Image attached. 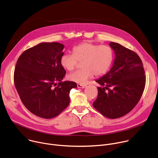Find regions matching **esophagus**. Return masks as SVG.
Wrapping results in <instances>:
<instances>
[{
    "mask_svg": "<svg viewBox=\"0 0 158 158\" xmlns=\"http://www.w3.org/2000/svg\"><path fill=\"white\" fill-rule=\"evenodd\" d=\"M77 87L79 88H85L87 85H84V84H77Z\"/></svg>",
    "mask_w": 158,
    "mask_h": 158,
    "instance_id": "34e87169",
    "label": "esophagus"
}]
</instances>
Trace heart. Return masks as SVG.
<instances>
[{"instance_id": "1", "label": "heart", "mask_w": 158, "mask_h": 158, "mask_svg": "<svg viewBox=\"0 0 158 158\" xmlns=\"http://www.w3.org/2000/svg\"><path fill=\"white\" fill-rule=\"evenodd\" d=\"M114 52L107 45H99L89 42L81 43L73 49V54L65 53L60 60L62 67L68 71H73L78 62H82L81 70L67 76L69 81L85 84L94 75L105 74L113 61Z\"/></svg>"}]
</instances>
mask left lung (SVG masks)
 Segmentation results:
<instances>
[{"label": "left lung", "instance_id": "8db88e82", "mask_svg": "<svg viewBox=\"0 0 158 158\" xmlns=\"http://www.w3.org/2000/svg\"><path fill=\"white\" fill-rule=\"evenodd\" d=\"M115 59L110 70L96 82L98 96L94 107L104 116L117 119L127 114L140 100L146 85V76L139 56L116 42H110ZM108 91H105V89Z\"/></svg>", "mask_w": 158, "mask_h": 158}]
</instances>
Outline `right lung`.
Returning a JSON list of instances; mask_svg holds the SVG:
<instances>
[{"label":"right lung","mask_w":158,"mask_h":158,"mask_svg":"<svg viewBox=\"0 0 158 158\" xmlns=\"http://www.w3.org/2000/svg\"><path fill=\"white\" fill-rule=\"evenodd\" d=\"M64 48L58 42H42L19 57L14 81L22 102L44 119L56 117L69 106V93L77 84L62 80L66 71L60 63Z\"/></svg>","instance_id":"add662e5"}]
</instances>
